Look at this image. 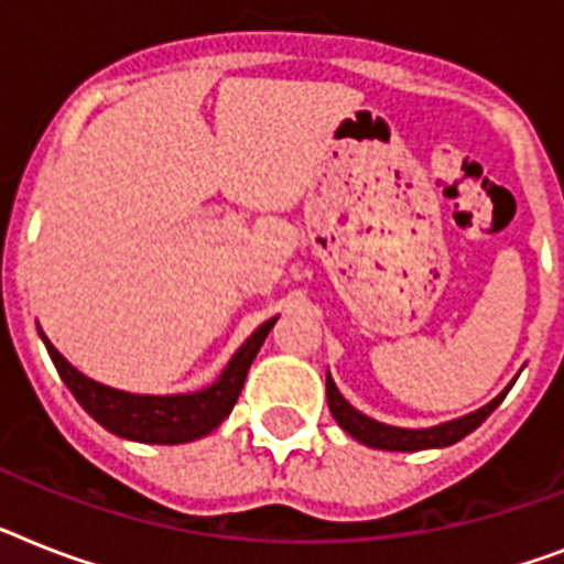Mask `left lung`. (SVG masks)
<instances>
[{
	"label": "left lung",
	"instance_id": "1",
	"mask_svg": "<svg viewBox=\"0 0 564 564\" xmlns=\"http://www.w3.org/2000/svg\"><path fill=\"white\" fill-rule=\"evenodd\" d=\"M510 388L512 382L505 391L498 393L496 400L487 402V405H480L473 414L457 416V420H448V423L441 425H429V429H400V425L379 423L373 416L356 411L354 405L338 393L336 382H333V377H329L327 370V405L329 411H333V416H336V423L341 425L354 441L365 443V446L370 448H386V452H423V448H443L452 446V443L457 441H464L466 434H473L475 429L501 405V400H505Z\"/></svg>",
	"mask_w": 564,
	"mask_h": 564
}]
</instances>
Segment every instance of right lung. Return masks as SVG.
Masks as SVG:
<instances>
[{
    "mask_svg": "<svg viewBox=\"0 0 564 564\" xmlns=\"http://www.w3.org/2000/svg\"><path fill=\"white\" fill-rule=\"evenodd\" d=\"M274 322H278V315L260 324L208 388L194 393H164V397L100 386L86 373H80L72 361L63 359V354L45 338L43 329H40V338L45 341V350L52 356L59 379L66 382L68 391L75 393V400L84 405V411L95 423H100L107 432L118 434L123 441L176 446V443L199 441L231 414L251 361L258 356L260 345L267 341Z\"/></svg>",
    "mask_w": 564,
    "mask_h": 564,
    "instance_id": "1",
    "label": "right lung"
}]
</instances>
